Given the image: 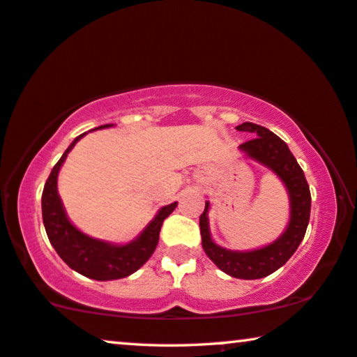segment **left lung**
Wrapping results in <instances>:
<instances>
[{
  "label": "left lung",
  "instance_id": "left-lung-1",
  "mask_svg": "<svg viewBox=\"0 0 357 357\" xmlns=\"http://www.w3.org/2000/svg\"><path fill=\"white\" fill-rule=\"evenodd\" d=\"M238 132H250L256 138L240 144V149L255 161L264 164L275 172L290 195V222L280 238L271 245L255 251H230L215 245L209 234L208 211L206 201L204 213L199 215L201 240L203 250L214 264L229 275L245 280H256L271 275L280 268L298 250L299 243L306 234L309 215H311V191L304 177L303 169L288 149L287 143L272 133L268 128L252 122H243L236 127Z\"/></svg>",
  "mask_w": 357,
  "mask_h": 357
}]
</instances>
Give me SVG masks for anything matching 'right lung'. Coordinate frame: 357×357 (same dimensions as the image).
Returning <instances> with one entry per match:
<instances>
[{
  "instance_id": "add662e5",
  "label": "right lung",
  "mask_w": 357,
  "mask_h": 357,
  "mask_svg": "<svg viewBox=\"0 0 357 357\" xmlns=\"http://www.w3.org/2000/svg\"><path fill=\"white\" fill-rule=\"evenodd\" d=\"M102 127H111L109 123ZM82 133L70 143L56 166L51 170L46 180L43 195H41V213H43V224L50 243L58 252L61 259L67 266L74 268L82 275L93 278V280H117V278L128 277L138 271L146 262L156 250L159 241L162 222L175 209L177 203L159 209L156 217L149 222L146 229L137 240L127 245H112L101 240L82 234L67 219L66 211L58 195V174L66 161L67 153L75 146V143L84 137Z\"/></svg>"
}]
</instances>
